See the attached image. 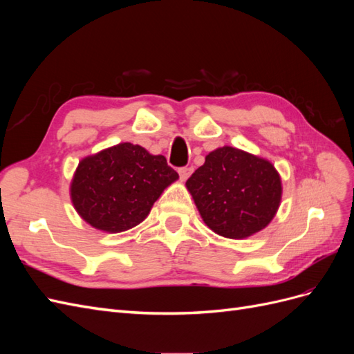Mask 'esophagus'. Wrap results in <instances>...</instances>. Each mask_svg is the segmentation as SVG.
Instances as JSON below:
<instances>
[{"instance_id":"1","label":"esophagus","mask_w":354,"mask_h":354,"mask_svg":"<svg viewBox=\"0 0 354 354\" xmlns=\"http://www.w3.org/2000/svg\"><path fill=\"white\" fill-rule=\"evenodd\" d=\"M192 171H194V168H192V167H181V168H178V174H180L181 181L187 180L189 176L192 174Z\"/></svg>"}]
</instances>
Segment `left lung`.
<instances>
[{"instance_id":"obj_1","label":"left lung","mask_w":354,"mask_h":354,"mask_svg":"<svg viewBox=\"0 0 354 354\" xmlns=\"http://www.w3.org/2000/svg\"><path fill=\"white\" fill-rule=\"evenodd\" d=\"M186 187L203 223L229 239L269 226L282 199V180L270 160L232 146L209 152Z\"/></svg>"}]
</instances>
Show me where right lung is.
<instances>
[{"label":"right lung","instance_id":"add662e5","mask_svg":"<svg viewBox=\"0 0 354 354\" xmlns=\"http://www.w3.org/2000/svg\"><path fill=\"white\" fill-rule=\"evenodd\" d=\"M177 178L165 156L120 143L80 160L71 181V201L94 229L120 233L140 224Z\"/></svg>","mask_w":354,"mask_h":354}]
</instances>
